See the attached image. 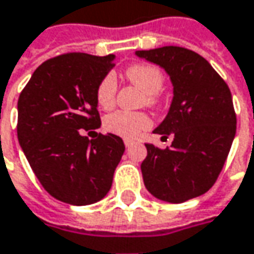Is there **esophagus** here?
<instances>
[{
    "label": "esophagus",
    "mask_w": 254,
    "mask_h": 254,
    "mask_svg": "<svg viewBox=\"0 0 254 254\" xmlns=\"http://www.w3.org/2000/svg\"><path fill=\"white\" fill-rule=\"evenodd\" d=\"M133 143H135V142L130 141V139H125V146H127V148H130V146H132Z\"/></svg>",
    "instance_id": "34e87169"
}]
</instances>
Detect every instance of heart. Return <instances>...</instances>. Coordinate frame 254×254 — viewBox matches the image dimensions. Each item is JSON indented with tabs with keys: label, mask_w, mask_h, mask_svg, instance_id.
<instances>
[{
	"label": "heart",
	"mask_w": 254,
	"mask_h": 254,
	"mask_svg": "<svg viewBox=\"0 0 254 254\" xmlns=\"http://www.w3.org/2000/svg\"><path fill=\"white\" fill-rule=\"evenodd\" d=\"M127 79L145 92V100L149 106H157L161 100L159 92L164 86L162 71L152 64H133L125 71ZM118 82L112 73H108L96 86V102L102 109H111L115 105ZM103 127L118 136L133 139L151 127V119L145 112L116 111L105 118Z\"/></svg>",
	"instance_id": "b5f03b06"
}]
</instances>
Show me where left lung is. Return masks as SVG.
<instances>
[{"label":"left lung","instance_id":"8db88e82","mask_svg":"<svg viewBox=\"0 0 254 254\" xmlns=\"http://www.w3.org/2000/svg\"><path fill=\"white\" fill-rule=\"evenodd\" d=\"M136 56L165 68L174 86L170 112L154 130L174 141L165 149L145 145L143 184L162 201L195 198L214 186L230 152L237 124L230 89L192 50L165 46Z\"/></svg>","mask_w":254,"mask_h":254}]
</instances>
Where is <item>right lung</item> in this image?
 <instances>
[{"instance_id":"right-lung-1","label":"right lung","mask_w":254,"mask_h":254,"mask_svg":"<svg viewBox=\"0 0 254 254\" xmlns=\"http://www.w3.org/2000/svg\"><path fill=\"white\" fill-rule=\"evenodd\" d=\"M115 56L66 53L46 60L18 97L17 135L43 188L56 200L87 205L111 190L125 152L122 138L84 132L100 127L96 86Z\"/></svg>"}]
</instances>
